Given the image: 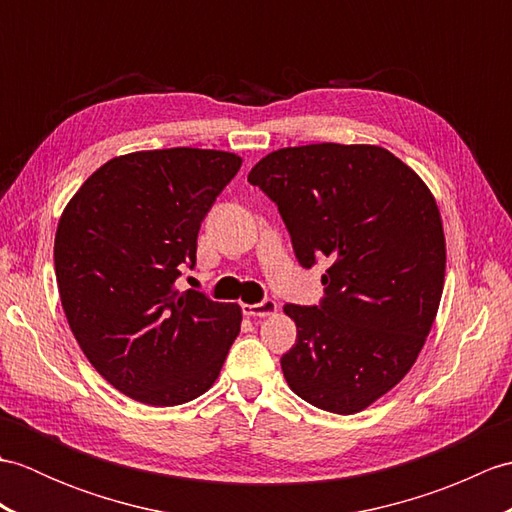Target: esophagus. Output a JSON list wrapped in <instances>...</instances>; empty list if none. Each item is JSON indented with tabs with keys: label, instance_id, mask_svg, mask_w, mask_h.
<instances>
[{
	"label": "esophagus",
	"instance_id": "34e87169",
	"mask_svg": "<svg viewBox=\"0 0 512 512\" xmlns=\"http://www.w3.org/2000/svg\"><path fill=\"white\" fill-rule=\"evenodd\" d=\"M277 312V303L273 299H266L262 303H253V306H244V314L246 317H253V319H264L270 317V314Z\"/></svg>",
	"mask_w": 512,
	"mask_h": 512
}]
</instances>
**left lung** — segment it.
Instances as JSON below:
<instances>
[{"label": "left lung", "instance_id": "8db88e82", "mask_svg": "<svg viewBox=\"0 0 512 512\" xmlns=\"http://www.w3.org/2000/svg\"><path fill=\"white\" fill-rule=\"evenodd\" d=\"M248 182L279 206L303 268L328 259L319 308L288 306L297 345L281 356L290 389L358 413L416 363L440 308L447 242L422 178L378 145L284 147Z\"/></svg>", "mask_w": 512, "mask_h": 512}]
</instances>
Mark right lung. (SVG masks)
Masks as SVG:
<instances>
[{
  "instance_id": "obj_1",
  "label": "right lung",
  "mask_w": 512,
  "mask_h": 512,
  "mask_svg": "<svg viewBox=\"0 0 512 512\" xmlns=\"http://www.w3.org/2000/svg\"><path fill=\"white\" fill-rule=\"evenodd\" d=\"M242 167L220 149L107 160L65 204L54 235L61 306L92 367L121 394L173 407L209 391L242 325L237 303L178 290L198 231Z\"/></svg>"
}]
</instances>
